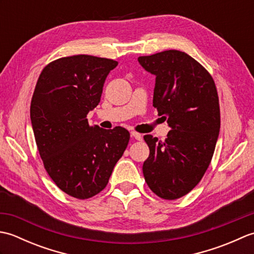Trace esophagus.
I'll use <instances>...</instances> for the list:
<instances>
[{
	"instance_id": "34e87169",
	"label": "esophagus",
	"mask_w": 254,
	"mask_h": 254,
	"mask_svg": "<svg viewBox=\"0 0 254 254\" xmlns=\"http://www.w3.org/2000/svg\"><path fill=\"white\" fill-rule=\"evenodd\" d=\"M131 136L134 137L135 139H137V141H141V139L143 138L142 134H141V133H137V132H135V131H132V132H131Z\"/></svg>"
}]
</instances>
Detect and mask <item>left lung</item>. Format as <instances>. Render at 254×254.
Here are the masks:
<instances>
[{"label":"left lung","mask_w":254,"mask_h":254,"mask_svg":"<svg viewBox=\"0 0 254 254\" xmlns=\"http://www.w3.org/2000/svg\"><path fill=\"white\" fill-rule=\"evenodd\" d=\"M156 75L153 106L171 127L164 142L144 135L149 156L145 181L164 199L185 196L212 161L220 127L217 88L212 75L186 52L167 50L138 58Z\"/></svg>","instance_id":"8db88e82"}]
</instances>
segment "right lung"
I'll return each instance as SVG.
<instances>
[{"label":"right lung","mask_w":254,"mask_h":254,"mask_svg":"<svg viewBox=\"0 0 254 254\" xmlns=\"http://www.w3.org/2000/svg\"><path fill=\"white\" fill-rule=\"evenodd\" d=\"M117 65L111 59L87 55L57 59L42 69L32 94L30 119L45 169L75 198L104 190L130 141L124 127L104 130L87 120Z\"/></svg>","instance_id":"right-lung-1"}]
</instances>
